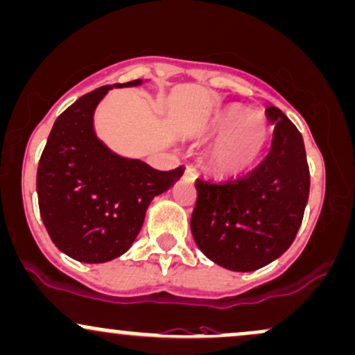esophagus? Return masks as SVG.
<instances>
[{
  "label": "esophagus",
  "mask_w": 355,
  "mask_h": 355,
  "mask_svg": "<svg viewBox=\"0 0 355 355\" xmlns=\"http://www.w3.org/2000/svg\"><path fill=\"white\" fill-rule=\"evenodd\" d=\"M185 177L190 178V180H196V177H197L196 168H192V166H187V168H185Z\"/></svg>",
  "instance_id": "1"
}]
</instances>
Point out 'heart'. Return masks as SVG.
Wrapping results in <instances>:
<instances>
[{"mask_svg": "<svg viewBox=\"0 0 355 355\" xmlns=\"http://www.w3.org/2000/svg\"><path fill=\"white\" fill-rule=\"evenodd\" d=\"M200 133L217 136L209 150V163L220 175H239L256 165L270 138V126L264 116L246 112L241 106L216 109Z\"/></svg>", "mask_w": 355, "mask_h": 355, "instance_id": "obj_1", "label": "heart"}]
</instances>
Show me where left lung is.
<instances>
[{"label": "left lung", "mask_w": 355, "mask_h": 355, "mask_svg": "<svg viewBox=\"0 0 355 355\" xmlns=\"http://www.w3.org/2000/svg\"><path fill=\"white\" fill-rule=\"evenodd\" d=\"M275 126L266 158L236 180H198L190 229L198 249L231 271H254L283 254L297 237L310 192L305 145L293 123L270 106Z\"/></svg>", "instance_id": "8db88e82"}]
</instances>
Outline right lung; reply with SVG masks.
I'll return each mask as SVG.
<instances>
[{
	"label": "right lung",
	"mask_w": 355,
	"mask_h": 355,
	"mask_svg": "<svg viewBox=\"0 0 355 355\" xmlns=\"http://www.w3.org/2000/svg\"><path fill=\"white\" fill-rule=\"evenodd\" d=\"M114 85L84 94L58 116L37 170L46 232L62 252L83 263H106L124 254L141 231L150 202L184 175V166L162 171L141 159L119 157L97 138L94 111Z\"/></svg>",
	"instance_id": "obj_1"
}]
</instances>
